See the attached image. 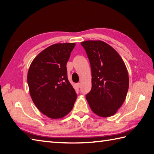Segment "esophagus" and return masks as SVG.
Returning <instances> with one entry per match:
<instances>
[{
  "mask_svg": "<svg viewBox=\"0 0 154 154\" xmlns=\"http://www.w3.org/2000/svg\"><path fill=\"white\" fill-rule=\"evenodd\" d=\"M76 86H77L78 88H79V87H80V86H81V84H80L79 83H77V84H76Z\"/></svg>",
  "mask_w": 154,
  "mask_h": 154,
  "instance_id": "1",
  "label": "esophagus"
}]
</instances>
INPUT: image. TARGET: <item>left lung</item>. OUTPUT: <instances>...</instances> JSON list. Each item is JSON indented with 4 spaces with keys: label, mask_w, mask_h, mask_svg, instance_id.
<instances>
[{
    "label": "left lung",
    "mask_w": 154,
    "mask_h": 154,
    "mask_svg": "<svg viewBox=\"0 0 154 154\" xmlns=\"http://www.w3.org/2000/svg\"><path fill=\"white\" fill-rule=\"evenodd\" d=\"M89 58L92 88L86 95L91 109L101 117L113 116L122 105L129 87L126 67L120 55L100 40L81 42Z\"/></svg>",
    "instance_id": "obj_1"
}]
</instances>
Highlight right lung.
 Returning a JSON list of instances; mask_svg holds the SVG:
<instances>
[{
	"label": "right lung",
	"instance_id": "add662e5",
	"mask_svg": "<svg viewBox=\"0 0 154 154\" xmlns=\"http://www.w3.org/2000/svg\"><path fill=\"white\" fill-rule=\"evenodd\" d=\"M75 43L55 44L41 51L32 61L27 81L34 104L52 119L70 112L77 95L67 79L66 65Z\"/></svg>",
	"mask_w": 154,
	"mask_h": 154
}]
</instances>
